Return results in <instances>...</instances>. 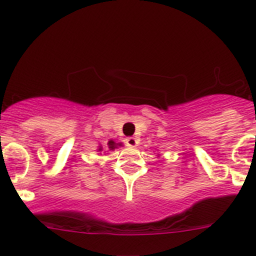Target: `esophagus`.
<instances>
[{
  "mask_svg": "<svg viewBox=\"0 0 256 256\" xmlns=\"http://www.w3.org/2000/svg\"><path fill=\"white\" fill-rule=\"evenodd\" d=\"M127 144L129 146H138V139L134 138V136H128Z\"/></svg>",
  "mask_w": 256,
  "mask_h": 256,
  "instance_id": "obj_1",
  "label": "esophagus"
}]
</instances>
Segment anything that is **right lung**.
Wrapping results in <instances>:
<instances>
[{
	"label": "right lung",
	"instance_id": "right-lung-1",
	"mask_svg": "<svg viewBox=\"0 0 256 256\" xmlns=\"http://www.w3.org/2000/svg\"><path fill=\"white\" fill-rule=\"evenodd\" d=\"M117 146H122V143H116V142H113V140L108 142V148H110V150H113V149H116V148H117ZM98 150H102V148H100Z\"/></svg>",
	"mask_w": 256,
	"mask_h": 256
}]
</instances>
